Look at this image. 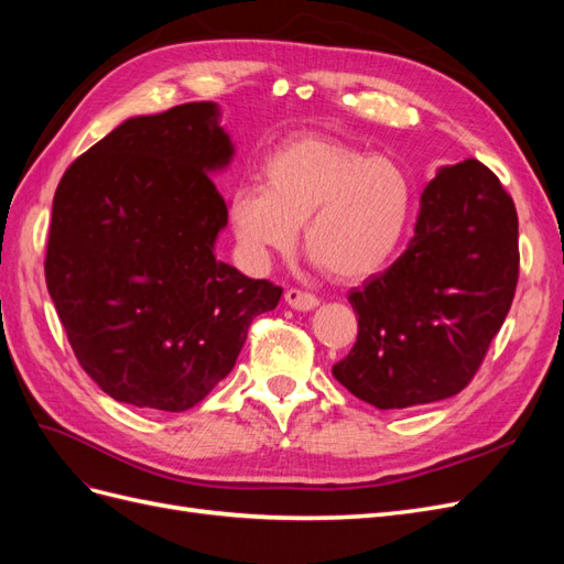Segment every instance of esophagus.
<instances>
[{
  "mask_svg": "<svg viewBox=\"0 0 564 564\" xmlns=\"http://www.w3.org/2000/svg\"><path fill=\"white\" fill-rule=\"evenodd\" d=\"M284 301L286 305H292L294 311H301V313H308V311H315L319 301L317 296L308 294V292H301V289H286L284 292Z\"/></svg>",
  "mask_w": 564,
  "mask_h": 564,
  "instance_id": "34e87169",
  "label": "esophagus"
}]
</instances>
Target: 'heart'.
I'll use <instances>...</instances> for the list:
<instances>
[{
    "label": "heart",
    "mask_w": 564,
    "mask_h": 564,
    "mask_svg": "<svg viewBox=\"0 0 564 564\" xmlns=\"http://www.w3.org/2000/svg\"><path fill=\"white\" fill-rule=\"evenodd\" d=\"M414 191L386 155L327 135H289L261 166V185L237 187L230 228L256 265L289 253L303 224V247L336 280L379 272L395 253L412 216Z\"/></svg>",
    "instance_id": "heart-1"
}]
</instances>
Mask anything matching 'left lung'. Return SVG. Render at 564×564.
I'll return each instance as SVG.
<instances>
[{"instance_id":"1","label":"left lung","mask_w":564,"mask_h":564,"mask_svg":"<svg viewBox=\"0 0 564 564\" xmlns=\"http://www.w3.org/2000/svg\"><path fill=\"white\" fill-rule=\"evenodd\" d=\"M518 214L477 160L440 166L406 251L352 289L357 340L334 379L377 409L447 400L475 377L518 284Z\"/></svg>"}]
</instances>
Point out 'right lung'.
<instances>
[{
	"label": "right lung",
	"mask_w": 564,
	"mask_h": 564,
	"mask_svg": "<svg viewBox=\"0 0 564 564\" xmlns=\"http://www.w3.org/2000/svg\"><path fill=\"white\" fill-rule=\"evenodd\" d=\"M235 143L212 100L129 117L63 174L46 286L84 371L117 402L185 412L232 371L282 289L216 259Z\"/></svg>",
	"instance_id": "right-lung-1"
}]
</instances>
